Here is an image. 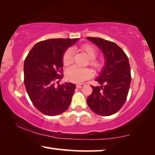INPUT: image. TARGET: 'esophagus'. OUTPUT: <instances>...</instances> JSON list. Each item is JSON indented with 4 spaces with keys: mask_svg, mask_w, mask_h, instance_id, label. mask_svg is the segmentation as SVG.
Listing matches in <instances>:
<instances>
[{
    "mask_svg": "<svg viewBox=\"0 0 155 155\" xmlns=\"http://www.w3.org/2000/svg\"><path fill=\"white\" fill-rule=\"evenodd\" d=\"M86 84H76V88H83L85 86Z\"/></svg>",
    "mask_w": 155,
    "mask_h": 155,
    "instance_id": "esophagus-1",
    "label": "esophagus"
}]
</instances>
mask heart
Wrapping results in <instances>:
<instances>
[{
  "instance_id": "b5f03b06",
  "label": "heart",
  "mask_w": 155,
  "mask_h": 155,
  "mask_svg": "<svg viewBox=\"0 0 155 155\" xmlns=\"http://www.w3.org/2000/svg\"><path fill=\"white\" fill-rule=\"evenodd\" d=\"M81 50L86 54L90 59L89 64L95 69L101 70L104 67V61L96 59L97 51L92 45H84L81 47ZM73 59V51L71 48L66 49L62 55V63L64 66H68L71 63ZM93 72L88 68H81L76 66H71L66 71V78L68 81L73 83H81L92 76Z\"/></svg>"
}]
</instances>
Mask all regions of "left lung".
<instances>
[{"label":"left lung","instance_id":"obj_1","mask_svg":"<svg viewBox=\"0 0 155 155\" xmlns=\"http://www.w3.org/2000/svg\"><path fill=\"white\" fill-rule=\"evenodd\" d=\"M104 53L106 64L96 79L101 86H91L87 104L96 114L109 116L122 108L131 81L130 67L126 54L115 43L99 38H87Z\"/></svg>","mask_w":155,"mask_h":155}]
</instances>
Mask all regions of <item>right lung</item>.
Returning <instances> with one entry per match:
<instances>
[{
	"label": "right lung",
	"mask_w": 155,
	"mask_h": 155,
	"mask_svg": "<svg viewBox=\"0 0 155 155\" xmlns=\"http://www.w3.org/2000/svg\"><path fill=\"white\" fill-rule=\"evenodd\" d=\"M77 40L59 38L41 41L32 47L25 59L24 84L27 93L32 104L43 114H61L71 104L76 85L58 84L63 78V54Z\"/></svg>",
	"instance_id": "1"
}]
</instances>
